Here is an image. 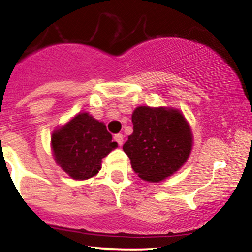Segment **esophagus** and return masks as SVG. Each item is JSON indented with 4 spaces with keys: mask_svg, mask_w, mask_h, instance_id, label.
<instances>
[{
    "mask_svg": "<svg viewBox=\"0 0 252 252\" xmlns=\"http://www.w3.org/2000/svg\"><path fill=\"white\" fill-rule=\"evenodd\" d=\"M115 141L120 144V146H122L123 144V135L122 134H116L115 135Z\"/></svg>",
    "mask_w": 252,
    "mask_h": 252,
    "instance_id": "1",
    "label": "esophagus"
}]
</instances>
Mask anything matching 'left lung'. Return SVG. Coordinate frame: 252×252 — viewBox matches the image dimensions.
Instances as JSON below:
<instances>
[{
    "instance_id": "left-lung-1",
    "label": "left lung",
    "mask_w": 252,
    "mask_h": 252,
    "mask_svg": "<svg viewBox=\"0 0 252 252\" xmlns=\"http://www.w3.org/2000/svg\"><path fill=\"white\" fill-rule=\"evenodd\" d=\"M131 121L134 131L123 150L141 179L162 181L186 162L192 149V132L179 110L138 106Z\"/></svg>"
}]
</instances>
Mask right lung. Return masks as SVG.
<instances>
[{"label":"right lung","instance_id":"right-lung-1","mask_svg":"<svg viewBox=\"0 0 252 252\" xmlns=\"http://www.w3.org/2000/svg\"><path fill=\"white\" fill-rule=\"evenodd\" d=\"M105 124L89 114H79L52 135L57 163L76 180L96 175L102 158L117 147Z\"/></svg>","mask_w":252,"mask_h":252}]
</instances>
